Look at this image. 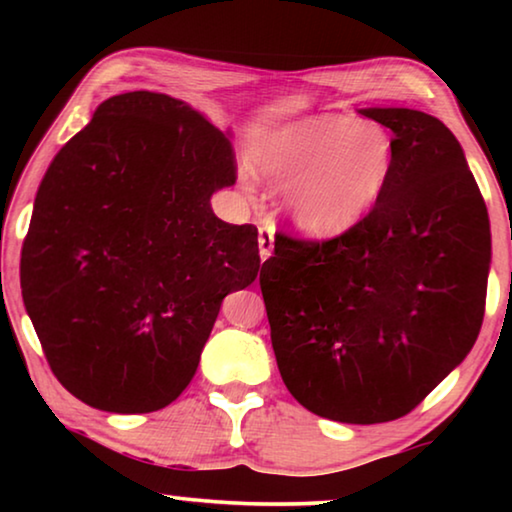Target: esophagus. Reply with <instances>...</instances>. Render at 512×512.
Returning <instances> with one entry per match:
<instances>
[{
    "instance_id": "esophagus-1",
    "label": "esophagus",
    "mask_w": 512,
    "mask_h": 512,
    "mask_svg": "<svg viewBox=\"0 0 512 512\" xmlns=\"http://www.w3.org/2000/svg\"><path fill=\"white\" fill-rule=\"evenodd\" d=\"M273 228L271 225H262L259 228V255H262V259H268L273 253Z\"/></svg>"
}]
</instances>
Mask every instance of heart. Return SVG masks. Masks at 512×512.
Segmentation results:
<instances>
[{"label": "heart", "mask_w": 512, "mask_h": 512, "mask_svg": "<svg viewBox=\"0 0 512 512\" xmlns=\"http://www.w3.org/2000/svg\"><path fill=\"white\" fill-rule=\"evenodd\" d=\"M253 162L268 183L287 187L284 210L300 232L336 239L357 228L384 196L395 146L375 121L318 115L268 133Z\"/></svg>", "instance_id": "obj_1"}]
</instances>
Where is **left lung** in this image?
<instances>
[{
  "mask_svg": "<svg viewBox=\"0 0 512 512\" xmlns=\"http://www.w3.org/2000/svg\"><path fill=\"white\" fill-rule=\"evenodd\" d=\"M359 112L393 131L384 196L336 239L275 235L259 287L289 393L320 418L377 424L411 413L472 350L492 246L479 185L443 121Z\"/></svg>",
  "mask_w": 512,
  "mask_h": 512,
  "instance_id": "obj_1",
  "label": "left lung"
}]
</instances>
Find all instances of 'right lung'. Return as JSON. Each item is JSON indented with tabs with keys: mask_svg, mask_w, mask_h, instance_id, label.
Listing matches in <instances>:
<instances>
[{
	"mask_svg": "<svg viewBox=\"0 0 512 512\" xmlns=\"http://www.w3.org/2000/svg\"><path fill=\"white\" fill-rule=\"evenodd\" d=\"M230 137L158 92L110 97L42 178L20 284L49 368L110 413L185 391L221 302L259 271L257 228L210 198L235 185Z\"/></svg>",
	"mask_w": 512,
	"mask_h": 512,
	"instance_id": "1",
	"label": "right lung"
}]
</instances>
